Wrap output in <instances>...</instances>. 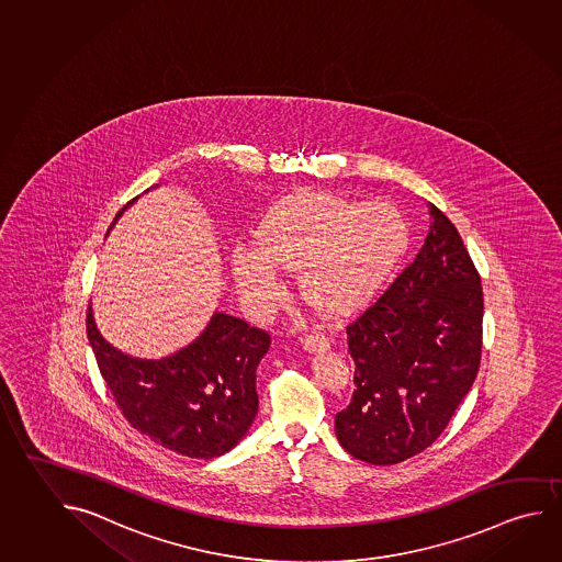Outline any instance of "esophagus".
Listing matches in <instances>:
<instances>
[{
  "label": "esophagus",
  "instance_id": "34e87169",
  "mask_svg": "<svg viewBox=\"0 0 562 562\" xmlns=\"http://www.w3.org/2000/svg\"><path fill=\"white\" fill-rule=\"evenodd\" d=\"M301 344H303V348L308 350V352H321V350H328L330 348V342H328V338L324 334H303L301 336Z\"/></svg>",
  "mask_w": 562,
  "mask_h": 562
}]
</instances>
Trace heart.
Instances as JSON below:
<instances>
[{"label": "heart", "instance_id": "1", "mask_svg": "<svg viewBox=\"0 0 562 562\" xmlns=\"http://www.w3.org/2000/svg\"><path fill=\"white\" fill-rule=\"evenodd\" d=\"M407 220L391 202L299 192L267 210L257 246H239L232 271L239 293L259 308L279 293L276 267L303 269L301 293L324 313L363 305L407 248Z\"/></svg>", "mask_w": 562, "mask_h": 562}]
</instances>
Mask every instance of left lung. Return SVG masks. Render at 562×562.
Masks as SVG:
<instances>
[{
    "label": "left lung",
    "instance_id": "left-lung-1",
    "mask_svg": "<svg viewBox=\"0 0 562 562\" xmlns=\"http://www.w3.org/2000/svg\"><path fill=\"white\" fill-rule=\"evenodd\" d=\"M419 254L346 326L352 401L336 437L353 458L390 467L430 447L476 380L484 296L454 224L430 204Z\"/></svg>",
    "mask_w": 562,
    "mask_h": 562
}]
</instances>
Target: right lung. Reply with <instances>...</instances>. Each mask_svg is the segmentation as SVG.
I'll return each instance as SVG.
<instances>
[{
    "label": "right lung",
    "mask_w": 562,
    "mask_h": 562,
    "mask_svg": "<svg viewBox=\"0 0 562 562\" xmlns=\"http://www.w3.org/2000/svg\"><path fill=\"white\" fill-rule=\"evenodd\" d=\"M86 333L117 407L153 442L182 457L210 460L248 435L259 405L257 363L271 344L266 330L214 313L194 342L161 360H142L114 348L98 330L92 306Z\"/></svg>",
    "instance_id": "right-lung-1"
}]
</instances>
